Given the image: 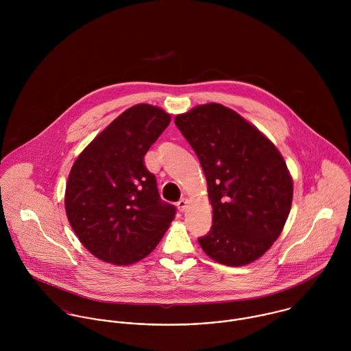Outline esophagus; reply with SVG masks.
<instances>
[{
	"label": "esophagus",
	"instance_id": "esophagus-1",
	"mask_svg": "<svg viewBox=\"0 0 351 351\" xmlns=\"http://www.w3.org/2000/svg\"><path fill=\"white\" fill-rule=\"evenodd\" d=\"M177 206H178L180 212H185L186 208H188V200H186V199H182V200L178 201V202H177Z\"/></svg>",
	"mask_w": 351,
	"mask_h": 351
}]
</instances>
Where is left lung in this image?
Wrapping results in <instances>:
<instances>
[{
    "label": "left lung",
    "instance_id": "8db88e82",
    "mask_svg": "<svg viewBox=\"0 0 351 351\" xmlns=\"http://www.w3.org/2000/svg\"><path fill=\"white\" fill-rule=\"evenodd\" d=\"M174 121L199 156L213 209L201 249L227 266L256 261L280 237L292 206L293 180L281 152L221 104L199 105Z\"/></svg>",
    "mask_w": 351,
    "mask_h": 351
}]
</instances>
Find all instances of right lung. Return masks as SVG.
Returning <instances> with one entry per match:
<instances>
[{
	"instance_id": "add662e5",
	"label": "right lung",
	"mask_w": 351,
	"mask_h": 351,
	"mask_svg": "<svg viewBox=\"0 0 351 351\" xmlns=\"http://www.w3.org/2000/svg\"><path fill=\"white\" fill-rule=\"evenodd\" d=\"M150 104L124 110L75 159L64 208L80 242L104 262L125 266L156 247L176 216L159 197L145 155L170 124Z\"/></svg>"
}]
</instances>
